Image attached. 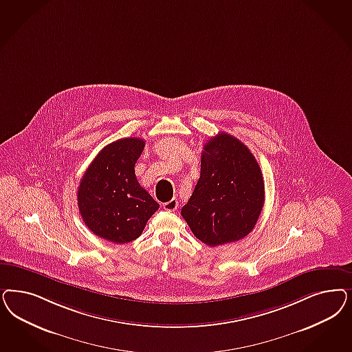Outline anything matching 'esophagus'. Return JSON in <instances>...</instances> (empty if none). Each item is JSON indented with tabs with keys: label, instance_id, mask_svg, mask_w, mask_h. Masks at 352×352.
Listing matches in <instances>:
<instances>
[{
	"label": "esophagus",
	"instance_id": "esophagus-1",
	"mask_svg": "<svg viewBox=\"0 0 352 352\" xmlns=\"http://www.w3.org/2000/svg\"><path fill=\"white\" fill-rule=\"evenodd\" d=\"M177 204H179L177 199H170L168 202L163 204V208L167 210V211H175L177 208Z\"/></svg>",
	"mask_w": 352,
	"mask_h": 352
}]
</instances>
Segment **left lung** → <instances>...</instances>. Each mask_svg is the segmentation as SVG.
I'll use <instances>...</instances> for the list:
<instances>
[{
  "instance_id": "obj_1",
  "label": "left lung",
  "mask_w": 352,
  "mask_h": 352,
  "mask_svg": "<svg viewBox=\"0 0 352 352\" xmlns=\"http://www.w3.org/2000/svg\"><path fill=\"white\" fill-rule=\"evenodd\" d=\"M264 206L261 170L249 148L226 132L204 144L201 176L182 215L194 236L215 248L246 237Z\"/></svg>"
}]
</instances>
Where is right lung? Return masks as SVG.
I'll return each mask as SVG.
<instances>
[{"label":"right lung","instance_id":"obj_1","mask_svg":"<svg viewBox=\"0 0 352 352\" xmlns=\"http://www.w3.org/2000/svg\"><path fill=\"white\" fill-rule=\"evenodd\" d=\"M144 146L145 141L137 137L106 145L80 182V215L96 236L113 243L138 239L159 208L135 175V164Z\"/></svg>","mask_w":352,"mask_h":352}]
</instances>
